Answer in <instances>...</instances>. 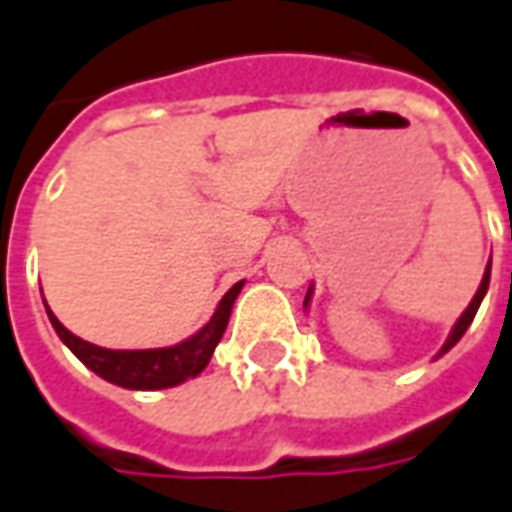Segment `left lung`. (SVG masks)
Listing matches in <instances>:
<instances>
[{
	"label": "left lung",
	"mask_w": 512,
	"mask_h": 512,
	"mask_svg": "<svg viewBox=\"0 0 512 512\" xmlns=\"http://www.w3.org/2000/svg\"><path fill=\"white\" fill-rule=\"evenodd\" d=\"M488 282H491V263H488V268H485V277H482L480 288H477V293H474V299H471V305H468L466 310H463V316L457 318V324H455V327H452V332H449V338H446V343H443V349H441V352H438V355H446V352H449V349H452V346H455V343L460 341V338H463V332L468 330V324L474 321V316H477V310H480L482 296L488 293ZM307 302H310V291H307V296H305V307H307Z\"/></svg>",
	"instance_id": "obj_1"
}]
</instances>
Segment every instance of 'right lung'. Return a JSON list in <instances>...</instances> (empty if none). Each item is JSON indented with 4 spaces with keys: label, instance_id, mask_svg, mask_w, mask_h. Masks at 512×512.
Masks as SVG:
<instances>
[{
    "label": "right lung",
    "instance_id": "obj_1",
    "mask_svg": "<svg viewBox=\"0 0 512 512\" xmlns=\"http://www.w3.org/2000/svg\"><path fill=\"white\" fill-rule=\"evenodd\" d=\"M241 288H244V282H235L230 291L224 293L216 313L202 330L177 346H166V349H105V346L82 341L74 332L66 330L49 307H46V316L60 335V341L102 380L113 382L119 388H130V391H160V388H174V385L205 371L213 357V349L219 346L221 335L227 330L232 305H235Z\"/></svg>",
    "mask_w": 512,
    "mask_h": 512
}]
</instances>
